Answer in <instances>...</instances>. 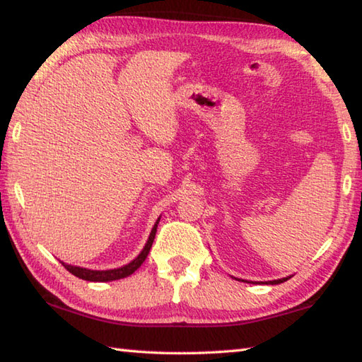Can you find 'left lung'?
Returning a JSON list of instances; mask_svg holds the SVG:
<instances>
[{
    "label": "left lung",
    "mask_w": 362,
    "mask_h": 362,
    "mask_svg": "<svg viewBox=\"0 0 362 362\" xmlns=\"http://www.w3.org/2000/svg\"><path fill=\"white\" fill-rule=\"evenodd\" d=\"M289 278H283V279H274V281H269L268 284H281V283H284V281H287Z\"/></svg>",
    "instance_id": "left-lung-1"
}]
</instances>
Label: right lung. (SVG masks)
Instances as JSON below:
<instances>
[{"instance_id": "1", "label": "right lung", "mask_w": 362, "mask_h": 362, "mask_svg": "<svg viewBox=\"0 0 362 362\" xmlns=\"http://www.w3.org/2000/svg\"><path fill=\"white\" fill-rule=\"evenodd\" d=\"M161 218V217H159ZM159 218L156 220L155 226L151 228V233L148 236V241H146L145 247L142 249V252H140L136 259H134L131 263H127L124 267H119V268H115V269H88V268H81V267H73V265H66V263L62 262V265L69 269L71 274H75L76 278L79 279H84V281H94V283H107V281H115V279H122L126 276H129L132 274L136 269L142 265L145 262L146 255H148L150 249H151V244L155 241V235H156V228H158V223H159Z\"/></svg>"}]
</instances>
